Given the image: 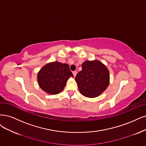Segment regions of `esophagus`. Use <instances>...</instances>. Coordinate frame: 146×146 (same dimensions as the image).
I'll return each mask as SVG.
<instances>
[{
    "label": "esophagus",
    "mask_w": 146,
    "mask_h": 146,
    "mask_svg": "<svg viewBox=\"0 0 146 146\" xmlns=\"http://www.w3.org/2000/svg\"><path fill=\"white\" fill-rule=\"evenodd\" d=\"M73 76H74V77H75V76H76L77 72H76V71H73Z\"/></svg>",
    "instance_id": "esophagus-1"
}]
</instances>
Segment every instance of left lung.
Returning <instances> with one entry per match:
<instances>
[{"label": "left lung", "mask_w": 146, "mask_h": 146, "mask_svg": "<svg viewBox=\"0 0 146 146\" xmlns=\"http://www.w3.org/2000/svg\"><path fill=\"white\" fill-rule=\"evenodd\" d=\"M82 68L75 78L80 92L88 98L100 95L109 84L107 68L98 60H86L82 64Z\"/></svg>", "instance_id": "8db88e82"}]
</instances>
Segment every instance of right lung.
I'll use <instances>...</instances> for the list:
<instances>
[{
	"instance_id": "obj_1",
	"label": "right lung",
	"mask_w": 146,
	"mask_h": 146,
	"mask_svg": "<svg viewBox=\"0 0 146 146\" xmlns=\"http://www.w3.org/2000/svg\"><path fill=\"white\" fill-rule=\"evenodd\" d=\"M70 77H73V74L68 64L54 62L40 69L37 74V81L44 91L56 95L62 91Z\"/></svg>"
}]
</instances>
